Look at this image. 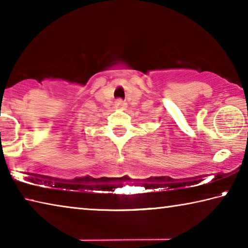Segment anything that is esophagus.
<instances>
[{"mask_svg": "<svg viewBox=\"0 0 248 248\" xmlns=\"http://www.w3.org/2000/svg\"><path fill=\"white\" fill-rule=\"evenodd\" d=\"M125 104L124 100H121V99H118V100H116L115 102V107L116 108H118V109H124V108H125Z\"/></svg>", "mask_w": 248, "mask_h": 248, "instance_id": "esophagus-1", "label": "esophagus"}]
</instances>
